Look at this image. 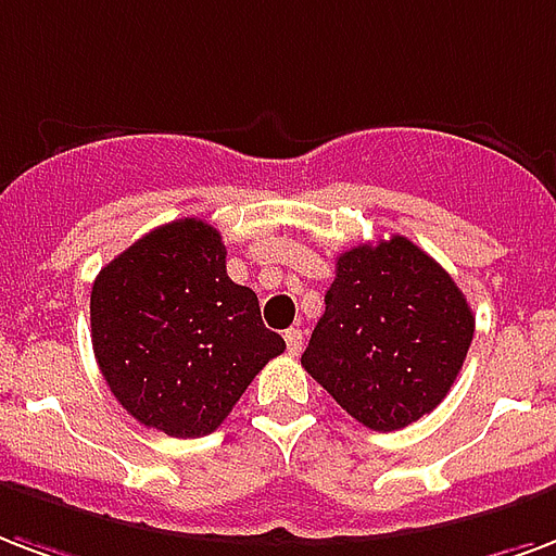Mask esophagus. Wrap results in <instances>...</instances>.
<instances>
[{
  "mask_svg": "<svg viewBox=\"0 0 556 556\" xmlns=\"http://www.w3.org/2000/svg\"><path fill=\"white\" fill-rule=\"evenodd\" d=\"M286 344H288V353L291 355L300 353V350H303V332H300V329H288Z\"/></svg>",
  "mask_w": 556,
  "mask_h": 556,
  "instance_id": "esophagus-1",
  "label": "esophagus"
}]
</instances>
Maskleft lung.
<instances>
[{
    "instance_id": "obj_1",
    "label": "left lung",
    "mask_w": 556,
    "mask_h": 556,
    "mask_svg": "<svg viewBox=\"0 0 556 556\" xmlns=\"http://www.w3.org/2000/svg\"><path fill=\"white\" fill-rule=\"evenodd\" d=\"M476 315L455 279L405 236L338 256L300 364L372 431L405 429L446 400Z\"/></svg>"
}]
</instances>
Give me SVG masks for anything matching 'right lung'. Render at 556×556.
<instances>
[{"label": "right lung", "mask_w": 556, "mask_h": 556, "mask_svg": "<svg viewBox=\"0 0 556 556\" xmlns=\"http://www.w3.org/2000/svg\"><path fill=\"white\" fill-rule=\"evenodd\" d=\"M96 362L118 405L168 438L222 426L253 376L286 350L260 300L227 277L222 232L163 224L99 270L90 294Z\"/></svg>", "instance_id": "1"}]
</instances>
